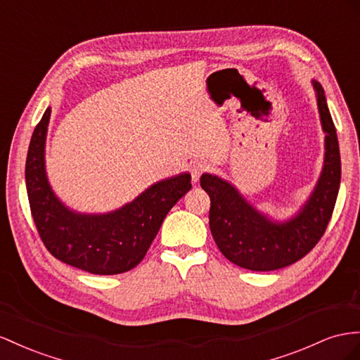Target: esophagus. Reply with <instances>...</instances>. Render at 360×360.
Wrapping results in <instances>:
<instances>
[{"mask_svg":"<svg viewBox=\"0 0 360 360\" xmlns=\"http://www.w3.org/2000/svg\"><path fill=\"white\" fill-rule=\"evenodd\" d=\"M207 168H209L207 162H204V160H197V162H193V165L191 167L192 181H193V183H197V181L200 180V177H201V174H202V172H206V171H207Z\"/></svg>","mask_w":360,"mask_h":360,"instance_id":"obj_1","label":"esophagus"}]
</instances>
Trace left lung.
Segmentation results:
<instances>
[{
    "mask_svg": "<svg viewBox=\"0 0 360 360\" xmlns=\"http://www.w3.org/2000/svg\"><path fill=\"white\" fill-rule=\"evenodd\" d=\"M326 133L324 167L316 186L295 217L271 221L229 181L202 174L201 188L210 197L209 226L219 251L231 264L251 271H274L295 264L321 239L332 218L341 183V156L324 89L312 80Z\"/></svg>",
    "mask_w": 360,
    "mask_h": 360,
    "instance_id": "1",
    "label": "left lung"
}]
</instances>
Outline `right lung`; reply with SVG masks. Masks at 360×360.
<instances>
[{"label":"right lung","instance_id":"right-lung-1","mask_svg":"<svg viewBox=\"0 0 360 360\" xmlns=\"http://www.w3.org/2000/svg\"><path fill=\"white\" fill-rule=\"evenodd\" d=\"M50 116L48 108L33 131L25 162L27 193L39 236L56 259L91 274L130 271L147 255L167 213L192 188L191 174L154 183L118 210L103 215L77 213L56 197L46 179Z\"/></svg>","mask_w":360,"mask_h":360}]
</instances>
